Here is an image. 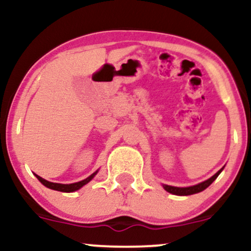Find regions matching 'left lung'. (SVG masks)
Returning a JSON list of instances; mask_svg holds the SVG:
<instances>
[{
	"label": "left lung",
	"mask_w": 251,
	"mask_h": 251,
	"mask_svg": "<svg viewBox=\"0 0 251 251\" xmlns=\"http://www.w3.org/2000/svg\"><path fill=\"white\" fill-rule=\"evenodd\" d=\"M223 169H224V166L220 170V171L216 172L212 177H210L209 179L201 181V183H200V184H196V185L186 186V188H178V186H171V185H166V184H163V188L165 189L168 192H170V194L177 195V196H190V195H194V194H198V192H201L203 190H205L209 185H211L212 181H214L216 178L220 176L221 172L223 171Z\"/></svg>",
	"instance_id": "left-lung-1"
}]
</instances>
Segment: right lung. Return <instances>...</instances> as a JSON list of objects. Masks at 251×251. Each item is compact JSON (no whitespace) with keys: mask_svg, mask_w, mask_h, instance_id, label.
Returning a JSON list of instances; mask_svg holds the SVG:
<instances>
[{"mask_svg":"<svg viewBox=\"0 0 251 251\" xmlns=\"http://www.w3.org/2000/svg\"><path fill=\"white\" fill-rule=\"evenodd\" d=\"M98 171H99V170H97V171L94 172V174H92L91 176H89V177L86 178V179L76 181V183H72V184L51 183V181H48V180L43 179V178L40 177V176H37V175H35V176H36L37 179L41 181V183L46 186V188L51 189V190H55V191H61V192H74V191H76V190L81 189L83 185H86V184L89 183V181L93 179L94 176L98 174Z\"/></svg>","mask_w":251,"mask_h":251,"instance_id":"obj_1","label":"right lung"}]
</instances>
